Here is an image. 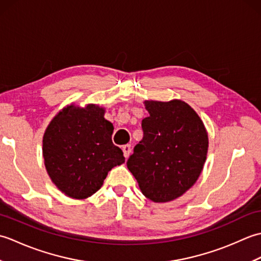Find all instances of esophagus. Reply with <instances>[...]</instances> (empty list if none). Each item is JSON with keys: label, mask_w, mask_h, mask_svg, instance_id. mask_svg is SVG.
Returning <instances> with one entry per match:
<instances>
[{"label": "esophagus", "mask_w": 261, "mask_h": 261, "mask_svg": "<svg viewBox=\"0 0 261 261\" xmlns=\"http://www.w3.org/2000/svg\"><path fill=\"white\" fill-rule=\"evenodd\" d=\"M122 150H123V154L125 158H129L131 153V145H124L122 146Z\"/></svg>", "instance_id": "1"}]
</instances>
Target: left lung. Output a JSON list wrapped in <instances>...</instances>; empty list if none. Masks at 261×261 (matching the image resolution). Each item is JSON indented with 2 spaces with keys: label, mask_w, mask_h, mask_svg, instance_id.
<instances>
[{
  "label": "left lung",
  "mask_w": 261,
  "mask_h": 261,
  "mask_svg": "<svg viewBox=\"0 0 261 261\" xmlns=\"http://www.w3.org/2000/svg\"><path fill=\"white\" fill-rule=\"evenodd\" d=\"M149 116L142 120V140L126 166L143 195L169 202L195 184L206 159L208 138L202 120L178 99L146 101Z\"/></svg>",
  "instance_id": "1"
}]
</instances>
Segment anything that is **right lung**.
Instances as JSON below:
<instances>
[{
  "label": "right lung",
  "mask_w": 261,
  "mask_h": 261,
  "mask_svg": "<svg viewBox=\"0 0 261 261\" xmlns=\"http://www.w3.org/2000/svg\"><path fill=\"white\" fill-rule=\"evenodd\" d=\"M113 124L104 109L67 107L48 125L42 140L45 166L60 191L86 198L101 188L114 166L124 163L123 152L112 142Z\"/></svg>",
  "instance_id": "1"
}]
</instances>
